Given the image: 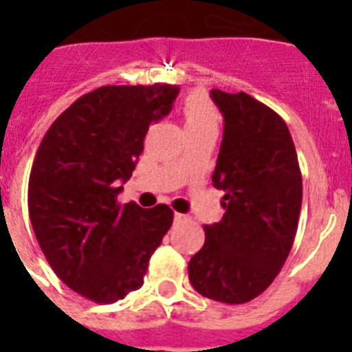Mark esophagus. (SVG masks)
<instances>
[{
    "label": "esophagus",
    "instance_id": "esophagus-1",
    "mask_svg": "<svg viewBox=\"0 0 352 352\" xmlns=\"http://www.w3.org/2000/svg\"><path fill=\"white\" fill-rule=\"evenodd\" d=\"M174 222L183 223V222H190V217H186L183 213H174Z\"/></svg>",
    "mask_w": 352,
    "mask_h": 352
}]
</instances>
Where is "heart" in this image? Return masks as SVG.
I'll return each mask as SVG.
<instances>
[{"mask_svg":"<svg viewBox=\"0 0 352 352\" xmlns=\"http://www.w3.org/2000/svg\"><path fill=\"white\" fill-rule=\"evenodd\" d=\"M183 118H185L186 132L219 129V111L203 91H194L185 96Z\"/></svg>","mask_w":352,"mask_h":352,"instance_id":"obj_1","label":"heart"}]
</instances>
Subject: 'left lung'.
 Returning a JSON list of instances; mask_svg holds the SVG:
<instances>
[{
	"label": "left lung",
	"mask_w": 352,
	"mask_h": 352,
	"mask_svg": "<svg viewBox=\"0 0 352 352\" xmlns=\"http://www.w3.org/2000/svg\"><path fill=\"white\" fill-rule=\"evenodd\" d=\"M223 139L211 176L223 190L222 220L204 226L203 248L188 263L199 294L227 305L270 287L291 252L300 220L301 170L285 121L247 93L211 89Z\"/></svg>",
	"instance_id": "left-lung-1"
}]
</instances>
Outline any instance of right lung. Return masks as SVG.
<instances>
[{"instance_id":"right-lung-1","label":"right lung","mask_w":352,"mask_h":352,"mask_svg":"<svg viewBox=\"0 0 352 352\" xmlns=\"http://www.w3.org/2000/svg\"><path fill=\"white\" fill-rule=\"evenodd\" d=\"M178 93L164 82L102 86L56 118L36 149L28 185L33 231L56 275L95 303L141 287L170 229L169 206H121L118 194L149 125L169 114Z\"/></svg>"}]
</instances>
